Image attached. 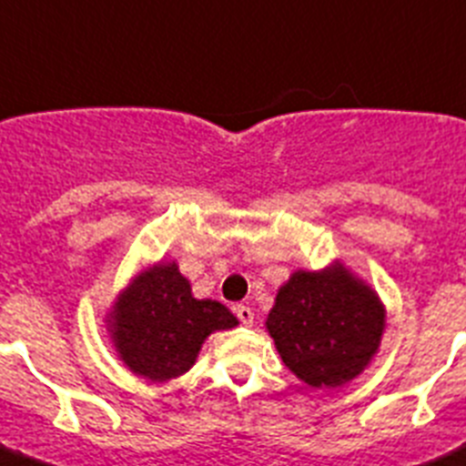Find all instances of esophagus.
Returning <instances> with one entry per match:
<instances>
[{"label":"esophagus","instance_id":"esophagus-1","mask_svg":"<svg viewBox=\"0 0 466 466\" xmlns=\"http://www.w3.org/2000/svg\"><path fill=\"white\" fill-rule=\"evenodd\" d=\"M234 312H237L238 321H241L243 326H253L255 315H253V310H250V308H248V306H237V308H234Z\"/></svg>","mask_w":466,"mask_h":466}]
</instances>
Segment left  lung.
Masks as SVG:
<instances>
[{"mask_svg": "<svg viewBox=\"0 0 466 466\" xmlns=\"http://www.w3.org/2000/svg\"><path fill=\"white\" fill-rule=\"evenodd\" d=\"M384 329L380 294L342 262L294 271L267 317L282 363L312 389L356 380L380 350Z\"/></svg>", "mask_w": 466, "mask_h": 466, "instance_id": "8db88e82", "label": "left lung"}]
</instances>
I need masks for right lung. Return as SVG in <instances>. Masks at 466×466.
Here are the masks:
<instances>
[{"label":"right lung","mask_w":466,"mask_h":466,"mask_svg":"<svg viewBox=\"0 0 466 466\" xmlns=\"http://www.w3.org/2000/svg\"><path fill=\"white\" fill-rule=\"evenodd\" d=\"M106 324L126 368L163 384L188 372L204 340L234 329L238 319L223 303L195 299L177 262H158L130 280Z\"/></svg>","instance_id":"right-lung-1"}]
</instances>
